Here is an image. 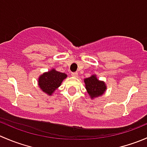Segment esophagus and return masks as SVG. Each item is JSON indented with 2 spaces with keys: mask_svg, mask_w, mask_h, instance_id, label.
<instances>
[{
  "mask_svg": "<svg viewBox=\"0 0 147 147\" xmlns=\"http://www.w3.org/2000/svg\"><path fill=\"white\" fill-rule=\"evenodd\" d=\"M72 77H74V78H77V77L78 76V72H72Z\"/></svg>",
  "mask_w": 147,
  "mask_h": 147,
  "instance_id": "obj_1",
  "label": "esophagus"
}]
</instances>
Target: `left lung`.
<instances>
[{
  "instance_id": "left-lung-1",
  "label": "left lung",
  "mask_w": 147,
  "mask_h": 147,
  "mask_svg": "<svg viewBox=\"0 0 147 147\" xmlns=\"http://www.w3.org/2000/svg\"><path fill=\"white\" fill-rule=\"evenodd\" d=\"M85 89L92 100L100 97L106 92L107 85L104 81L97 79V75H92L84 79Z\"/></svg>"
}]
</instances>
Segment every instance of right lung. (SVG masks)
<instances>
[{"label":"right lung","mask_w":147,"mask_h":147,"mask_svg":"<svg viewBox=\"0 0 147 147\" xmlns=\"http://www.w3.org/2000/svg\"><path fill=\"white\" fill-rule=\"evenodd\" d=\"M67 75L53 68L44 72L38 78V87L47 95L51 96L56 90L61 85L62 82Z\"/></svg>","instance_id":"obj_1"}]
</instances>
